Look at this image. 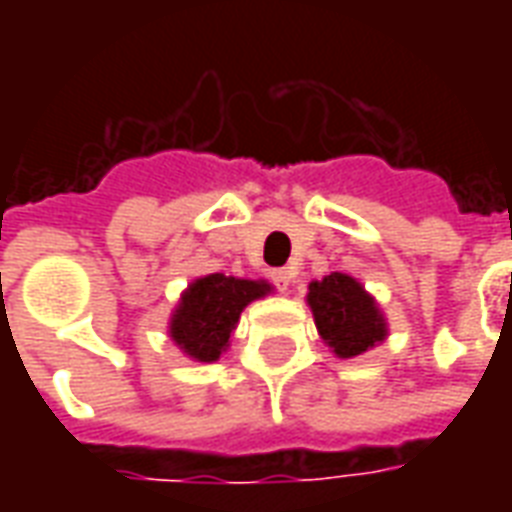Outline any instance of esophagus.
Masks as SVG:
<instances>
[{"mask_svg": "<svg viewBox=\"0 0 512 512\" xmlns=\"http://www.w3.org/2000/svg\"><path fill=\"white\" fill-rule=\"evenodd\" d=\"M271 279H274V285H277L279 290H288L290 282H293V271H288V268H274V271H271Z\"/></svg>", "mask_w": 512, "mask_h": 512, "instance_id": "1", "label": "esophagus"}]
</instances>
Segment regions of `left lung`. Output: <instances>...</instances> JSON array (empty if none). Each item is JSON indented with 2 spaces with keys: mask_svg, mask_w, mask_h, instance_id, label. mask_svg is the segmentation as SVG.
<instances>
[{
  "mask_svg": "<svg viewBox=\"0 0 512 512\" xmlns=\"http://www.w3.org/2000/svg\"><path fill=\"white\" fill-rule=\"evenodd\" d=\"M307 307L315 329L337 359L367 354L389 337V323L376 296L351 274L332 271L329 277L312 279L307 288Z\"/></svg>",
  "mask_w": 512,
  "mask_h": 512,
  "instance_id": "1",
  "label": "left lung"
}]
</instances>
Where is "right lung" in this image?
<instances>
[{
    "label": "right lung",
    "mask_w": 512,
    "mask_h": 512,
    "mask_svg": "<svg viewBox=\"0 0 512 512\" xmlns=\"http://www.w3.org/2000/svg\"><path fill=\"white\" fill-rule=\"evenodd\" d=\"M268 293H274V285H268L266 279L224 274L191 279L169 315V340L178 345L183 356L202 365H213L230 348V337L241 321V312L252 301L266 299Z\"/></svg>",
    "instance_id": "add662e5"
}]
</instances>
